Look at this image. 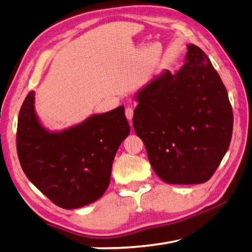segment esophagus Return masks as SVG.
<instances>
[{
	"mask_svg": "<svg viewBox=\"0 0 252 252\" xmlns=\"http://www.w3.org/2000/svg\"><path fill=\"white\" fill-rule=\"evenodd\" d=\"M126 117L129 121H131L132 119H133V109L130 108V106H127L126 109Z\"/></svg>",
	"mask_w": 252,
	"mask_h": 252,
	"instance_id": "1",
	"label": "esophagus"
}]
</instances>
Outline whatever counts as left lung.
<instances>
[{
    "instance_id": "1",
    "label": "left lung",
    "mask_w": 252,
    "mask_h": 252,
    "mask_svg": "<svg viewBox=\"0 0 252 252\" xmlns=\"http://www.w3.org/2000/svg\"><path fill=\"white\" fill-rule=\"evenodd\" d=\"M187 48L180 70H163L134 95V131L153 171L170 185L207 182L228 151L233 127L218 72L199 46Z\"/></svg>"
}]
</instances>
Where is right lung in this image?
I'll use <instances>...</instances> for the list:
<instances>
[{
  "label": "right lung",
  "mask_w": 252,
  "mask_h": 252,
  "mask_svg": "<svg viewBox=\"0 0 252 252\" xmlns=\"http://www.w3.org/2000/svg\"><path fill=\"white\" fill-rule=\"evenodd\" d=\"M34 103L35 92L30 91L18 120L16 149L25 176L63 209L96 201L108 189L113 159L130 133L125 106L50 131L41 123Z\"/></svg>",
  "instance_id": "1"
}]
</instances>
